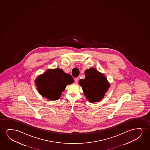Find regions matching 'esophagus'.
<instances>
[{"label":"esophagus","instance_id":"1","mask_svg":"<svg viewBox=\"0 0 150 150\" xmlns=\"http://www.w3.org/2000/svg\"><path fill=\"white\" fill-rule=\"evenodd\" d=\"M78 81H79V78H75V82H76V83H77V82H78Z\"/></svg>","mask_w":150,"mask_h":150}]
</instances>
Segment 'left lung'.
<instances>
[{
  "label": "left lung",
  "mask_w": 150,
  "mask_h": 150,
  "mask_svg": "<svg viewBox=\"0 0 150 150\" xmlns=\"http://www.w3.org/2000/svg\"><path fill=\"white\" fill-rule=\"evenodd\" d=\"M85 78L80 79L79 84L82 86L84 95L89 102H98L103 98L110 84L105 75L94 68L85 71Z\"/></svg>",
  "instance_id": "left-lung-1"
}]
</instances>
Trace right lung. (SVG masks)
I'll return each instance as SVG.
<instances>
[{
  "instance_id": "right-lung-1",
  "label": "right lung",
  "mask_w": 150,
  "mask_h": 150,
  "mask_svg": "<svg viewBox=\"0 0 150 150\" xmlns=\"http://www.w3.org/2000/svg\"><path fill=\"white\" fill-rule=\"evenodd\" d=\"M35 82L40 94L47 99L56 100L60 98L67 86L74 82V79L62 69L56 68L49 69L38 76Z\"/></svg>"
}]
</instances>
